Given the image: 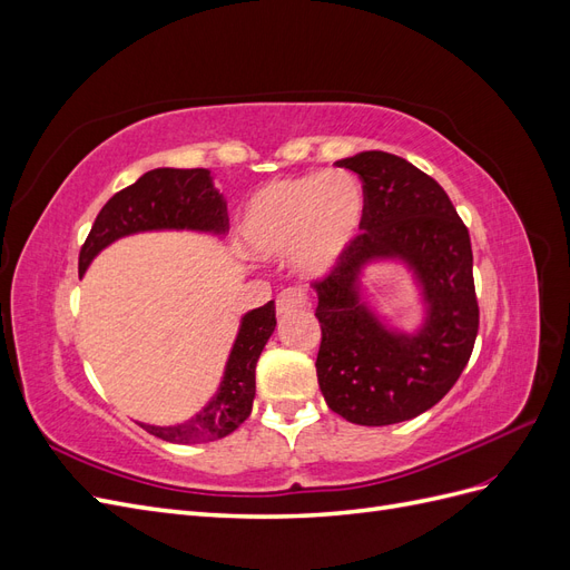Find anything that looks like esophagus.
Here are the masks:
<instances>
[{
	"mask_svg": "<svg viewBox=\"0 0 570 570\" xmlns=\"http://www.w3.org/2000/svg\"><path fill=\"white\" fill-rule=\"evenodd\" d=\"M304 306H306L304 292L297 289V287H289V289H283L278 299H275V314L285 316V314L297 312V308H304Z\"/></svg>",
	"mask_w": 570,
	"mask_h": 570,
	"instance_id": "esophagus-1",
	"label": "esophagus"
}]
</instances>
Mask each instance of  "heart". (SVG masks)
<instances>
[{
	"instance_id": "heart-1",
	"label": "heart",
	"mask_w": 570,
	"mask_h": 570,
	"mask_svg": "<svg viewBox=\"0 0 570 570\" xmlns=\"http://www.w3.org/2000/svg\"><path fill=\"white\" fill-rule=\"evenodd\" d=\"M366 193L350 170L271 180L245 204L237 243L254 258L292 254L306 278L333 273L364 228Z\"/></svg>"
}]
</instances>
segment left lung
<instances>
[{
	"label": "left lung",
	"mask_w": 570,
	"mask_h": 570,
	"mask_svg": "<svg viewBox=\"0 0 570 570\" xmlns=\"http://www.w3.org/2000/svg\"><path fill=\"white\" fill-rule=\"evenodd\" d=\"M364 180L366 216L344 262L318 283V385L342 419L392 425L435 406L459 381L478 335L473 252L438 180L387 151L340 159ZM404 265L420 289L422 318L392 326L365 297L371 267Z\"/></svg>",
	"instance_id": "obj_1"
}]
</instances>
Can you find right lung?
Here are the masks:
<instances>
[{
	"label": "right lung",
	"instance_id": "1",
	"mask_svg": "<svg viewBox=\"0 0 570 570\" xmlns=\"http://www.w3.org/2000/svg\"><path fill=\"white\" fill-rule=\"evenodd\" d=\"M226 228V199L216 189L209 168H154L105 204L80 249L78 271L85 275L101 252L130 235L185 230L223 237ZM273 331V302L252 308L239 318L220 383L202 411L174 425H140L174 444L214 442L230 435L249 419L256 394V361Z\"/></svg>",
	"mask_w": 570,
	"mask_h": 570
}]
</instances>
